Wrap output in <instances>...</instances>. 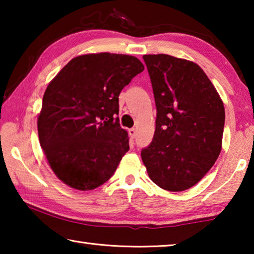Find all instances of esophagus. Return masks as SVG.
<instances>
[{
    "mask_svg": "<svg viewBox=\"0 0 254 254\" xmlns=\"http://www.w3.org/2000/svg\"><path fill=\"white\" fill-rule=\"evenodd\" d=\"M128 134H130L131 139H134V137L136 136V130H135V128H130V130H128Z\"/></svg>",
    "mask_w": 254,
    "mask_h": 254,
    "instance_id": "esophagus-1",
    "label": "esophagus"
}]
</instances>
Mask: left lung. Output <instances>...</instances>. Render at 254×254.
Returning <instances> with one entry per match:
<instances>
[{
  "label": "left lung",
  "mask_w": 254,
  "mask_h": 254,
  "mask_svg": "<svg viewBox=\"0 0 254 254\" xmlns=\"http://www.w3.org/2000/svg\"><path fill=\"white\" fill-rule=\"evenodd\" d=\"M157 106L156 131L141 158L159 187L183 191L208 173L222 150L225 110L204 70L190 60L144 55Z\"/></svg>",
  "instance_id": "1"
}]
</instances>
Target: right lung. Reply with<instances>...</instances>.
Masks as SVG:
<instances>
[{"mask_svg": "<svg viewBox=\"0 0 254 254\" xmlns=\"http://www.w3.org/2000/svg\"><path fill=\"white\" fill-rule=\"evenodd\" d=\"M143 69L133 56L81 55L47 86L38 134L51 170L67 186L92 190L113 176L130 149L117 117L119 95Z\"/></svg>", "mask_w": 254, "mask_h": 254, "instance_id": "1", "label": "right lung"}]
</instances>
